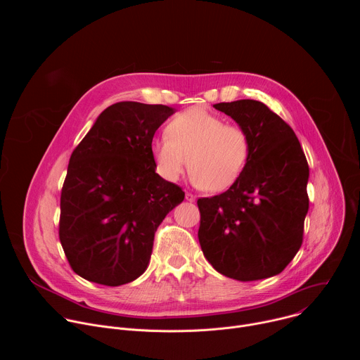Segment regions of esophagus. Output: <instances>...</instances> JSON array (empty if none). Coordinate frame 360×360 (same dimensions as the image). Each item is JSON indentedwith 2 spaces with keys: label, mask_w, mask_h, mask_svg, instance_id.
Masks as SVG:
<instances>
[{
  "label": "esophagus",
  "mask_w": 360,
  "mask_h": 360,
  "mask_svg": "<svg viewBox=\"0 0 360 360\" xmlns=\"http://www.w3.org/2000/svg\"><path fill=\"white\" fill-rule=\"evenodd\" d=\"M185 199H186L188 202H195L196 196H195L193 193H191V192H186V193H185Z\"/></svg>",
  "instance_id": "esophagus-1"
}]
</instances>
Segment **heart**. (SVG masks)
<instances>
[{
    "mask_svg": "<svg viewBox=\"0 0 360 360\" xmlns=\"http://www.w3.org/2000/svg\"><path fill=\"white\" fill-rule=\"evenodd\" d=\"M160 175L176 181L188 167L193 182L210 192L231 188L243 172L250 152L248 132L236 124L203 108H189L175 115L167 136L152 145Z\"/></svg>",
    "mask_w": 360,
    "mask_h": 360,
    "instance_id": "obj_1",
    "label": "heart"
}]
</instances>
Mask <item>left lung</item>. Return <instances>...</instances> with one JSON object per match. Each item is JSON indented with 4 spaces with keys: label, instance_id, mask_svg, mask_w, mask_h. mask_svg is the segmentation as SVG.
I'll use <instances>...</instances> for the list:
<instances>
[{
    "label": "left lung",
    "instance_id": "obj_1",
    "mask_svg": "<svg viewBox=\"0 0 360 360\" xmlns=\"http://www.w3.org/2000/svg\"><path fill=\"white\" fill-rule=\"evenodd\" d=\"M214 108L248 132L250 152L228 191L198 199L202 252L228 278H271L289 265L302 245L309 165L293 129L264 102L239 99Z\"/></svg>",
    "mask_w": 360,
    "mask_h": 360
}]
</instances>
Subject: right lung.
I'll list each match as a JSON object with an SVG mask.
<instances>
[{
  "mask_svg": "<svg viewBox=\"0 0 360 360\" xmlns=\"http://www.w3.org/2000/svg\"><path fill=\"white\" fill-rule=\"evenodd\" d=\"M174 110L122 101L72 150L61 191L60 240L72 271L105 286L148 268L153 236L185 198L155 172L152 138Z\"/></svg>",
  "mask_w": 360,
  "mask_h": 360,
  "instance_id": "obj_1",
  "label": "right lung"
}]
</instances>
